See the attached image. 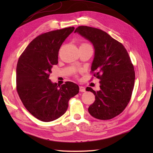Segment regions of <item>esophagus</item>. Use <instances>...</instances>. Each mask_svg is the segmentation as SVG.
<instances>
[{
	"mask_svg": "<svg viewBox=\"0 0 153 153\" xmlns=\"http://www.w3.org/2000/svg\"><path fill=\"white\" fill-rule=\"evenodd\" d=\"M79 91L80 92H85V88L83 86H79Z\"/></svg>",
	"mask_w": 153,
	"mask_h": 153,
	"instance_id": "34e87169",
	"label": "esophagus"
}]
</instances>
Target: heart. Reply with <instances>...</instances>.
<instances>
[{
  "label": "heart",
  "instance_id": "1",
  "mask_svg": "<svg viewBox=\"0 0 153 153\" xmlns=\"http://www.w3.org/2000/svg\"><path fill=\"white\" fill-rule=\"evenodd\" d=\"M89 45V44H87V43H83V44H82V45Z\"/></svg>",
  "mask_w": 153,
  "mask_h": 153
}]
</instances>
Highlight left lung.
<instances>
[{
	"mask_svg": "<svg viewBox=\"0 0 153 153\" xmlns=\"http://www.w3.org/2000/svg\"><path fill=\"white\" fill-rule=\"evenodd\" d=\"M75 33L93 43L95 57L91 72L100 80L99 91L86 88L95 96L88 111L99 120L114 118L128 105L134 87V66L128 51L121 43L99 29L82 25L77 27Z\"/></svg>",
	"mask_w": 153,
	"mask_h": 153,
	"instance_id": "obj_1",
	"label": "left lung"
}]
</instances>
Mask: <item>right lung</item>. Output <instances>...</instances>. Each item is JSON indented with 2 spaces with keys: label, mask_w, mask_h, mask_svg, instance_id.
<instances>
[{
  "label": "right lung",
  "mask_w": 153,
  "mask_h": 153,
  "mask_svg": "<svg viewBox=\"0 0 153 153\" xmlns=\"http://www.w3.org/2000/svg\"><path fill=\"white\" fill-rule=\"evenodd\" d=\"M74 27L47 32L35 37L19 56L16 67V90L28 112L48 122L66 112L68 101L79 93L71 82L58 85L49 79L51 69L58 64V51Z\"/></svg>",
  "instance_id": "1"
}]
</instances>
